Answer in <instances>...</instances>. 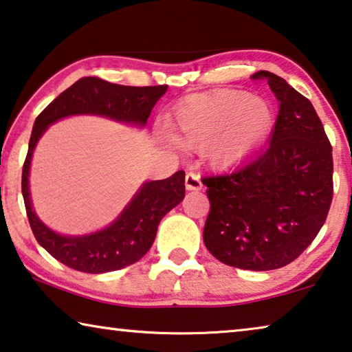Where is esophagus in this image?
Wrapping results in <instances>:
<instances>
[{"label":"esophagus","instance_id":"1","mask_svg":"<svg viewBox=\"0 0 352 352\" xmlns=\"http://www.w3.org/2000/svg\"><path fill=\"white\" fill-rule=\"evenodd\" d=\"M203 187L200 176L197 173H187L186 175V188L187 190H200Z\"/></svg>","mask_w":352,"mask_h":352}]
</instances>
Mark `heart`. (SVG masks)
Here are the masks:
<instances>
[{
	"label": "heart",
	"mask_w": 352,
	"mask_h": 352,
	"mask_svg": "<svg viewBox=\"0 0 352 352\" xmlns=\"http://www.w3.org/2000/svg\"><path fill=\"white\" fill-rule=\"evenodd\" d=\"M268 101L243 90H217L187 96L175 111V133L182 146L208 147L214 166H230L251 154L272 129Z\"/></svg>",
	"instance_id": "b5f03b06"
}]
</instances>
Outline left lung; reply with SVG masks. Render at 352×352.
<instances>
[{"mask_svg": "<svg viewBox=\"0 0 352 352\" xmlns=\"http://www.w3.org/2000/svg\"><path fill=\"white\" fill-rule=\"evenodd\" d=\"M279 101L267 149L246 165L201 179L210 212L203 241L230 267L265 272L294 262L332 205V146L311 101L279 76L258 71Z\"/></svg>", "mask_w": 352, "mask_h": 352, "instance_id": "obj_1", "label": "left lung"}]
</instances>
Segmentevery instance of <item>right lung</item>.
<instances>
[{"instance_id": "add662e5", "label": "right lung", "mask_w": 352, "mask_h": 352, "mask_svg": "<svg viewBox=\"0 0 352 352\" xmlns=\"http://www.w3.org/2000/svg\"><path fill=\"white\" fill-rule=\"evenodd\" d=\"M166 89L168 85L130 87L106 82L100 78H82L62 91L36 117L22 170L25 210L36 241L66 267L96 274L138 262L154 243L162 217L184 198L186 173L181 170L166 179L142 184L130 205L104 230L84 236H63L39 221L30 200V164L38 140L50 124L74 114L104 116L144 126L152 108Z\"/></svg>"}]
</instances>
